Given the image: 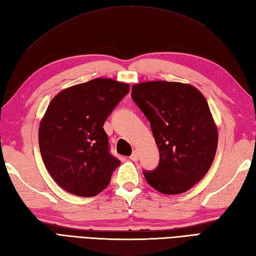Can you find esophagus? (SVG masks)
<instances>
[{
  "label": "esophagus",
  "mask_w": 256,
  "mask_h": 256,
  "mask_svg": "<svg viewBox=\"0 0 256 256\" xmlns=\"http://www.w3.org/2000/svg\"><path fill=\"white\" fill-rule=\"evenodd\" d=\"M130 159H132V161H137L138 160V152L137 151H134V152L132 154V156H130Z\"/></svg>",
  "instance_id": "1"
}]
</instances>
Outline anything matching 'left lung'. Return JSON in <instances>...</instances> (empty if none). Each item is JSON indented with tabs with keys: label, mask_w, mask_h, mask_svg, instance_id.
<instances>
[{
	"label": "left lung",
	"mask_w": 256,
	"mask_h": 256,
	"mask_svg": "<svg viewBox=\"0 0 256 256\" xmlns=\"http://www.w3.org/2000/svg\"><path fill=\"white\" fill-rule=\"evenodd\" d=\"M132 90L160 154L157 168L144 171L146 180L161 194H184L206 176L216 152L218 129L204 96L191 85L164 80Z\"/></svg>",
	"instance_id": "left-lung-1"
}]
</instances>
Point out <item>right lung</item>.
Here are the masks:
<instances>
[{
  "mask_svg": "<svg viewBox=\"0 0 256 256\" xmlns=\"http://www.w3.org/2000/svg\"><path fill=\"white\" fill-rule=\"evenodd\" d=\"M128 92V84L96 78L50 102L40 124V150L52 178L70 194L94 196L110 182L120 161L109 151L102 126Z\"/></svg>",
  "mask_w": 256,
  "mask_h": 256,
  "instance_id": "obj_1",
  "label": "right lung"
}]
</instances>
